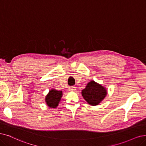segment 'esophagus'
<instances>
[{"mask_svg":"<svg viewBox=\"0 0 146 146\" xmlns=\"http://www.w3.org/2000/svg\"><path fill=\"white\" fill-rule=\"evenodd\" d=\"M76 87H69V91H74L76 90Z\"/></svg>","mask_w":146,"mask_h":146,"instance_id":"esophagus-1","label":"esophagus"}]
</instances>
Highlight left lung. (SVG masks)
Instances as JSON below:
<instances>
[{"instance_id": "obj_1", "label": "left lung", "mask_w": 146, "mask_h": 146, "mask_svg": "<svg viewBox=\"0 0 146 146\" xmlns=\"http://www.w3.org/2000/svg\"><path fill=\"white\" fill-rule=\"evenodd\" d=\"M82 96L87 103L92 106L99 105L107 94V90L103 86L94 80L87 84L85 89L82 90Z\"/></svg>"}]
</instances>
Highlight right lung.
I'll return each mask as SVG.
<instances>
[{
  "label": "right lung",
  "mask_w": 146,
  "mask_h": 146,
  "mask_svg": "<svg viewBox=\"0 0 146 146\" xmlns=\"http://www.w3.org/2000/svg\"><path fill=\"white\" fill-rule=\"evenodd\" d=\"M62 96V91H58L54 89L50 90L45 98V102L49 108H55L58 106Z\"/></svg>",
  "instance_id": "right-lung-1"
}]
</instances>
